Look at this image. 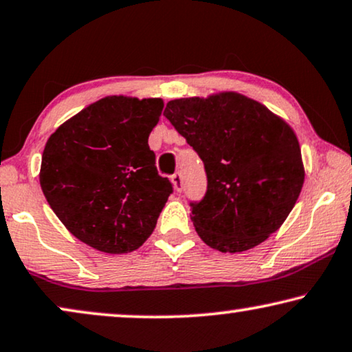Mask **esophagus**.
<instances>
[{
	"label": "esophagus",
	"mask_w": 352,
	"mask_h": 352,
	"mask_svg": "<svg viewBox=\"0 0 352 352\" xmlns=\"http://www.w3.org/2000/svg\"><path fill=\"white\" fill-rule=\"evenodd\" d=\"M182 182H183L182 174H180V172H175V174L172 175V183H174V188L177 191L182 190Z\"/></svg>",
	"instance_id": "esophagus-1"
}]
</instances>
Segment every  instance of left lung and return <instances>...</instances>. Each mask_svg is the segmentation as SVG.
<instances>
[{
    "label": "left lung",
    "mask_w": 352,
    "mask_h": 352,
    "mask_svg": "<svg viewBox=\"0 0 352 352\" xmlns=\"http://www.w3.org/2000/svg\"><path fill=\"white\" fill-rule=\"evenodd\" d=\"M164 116L204 162L207 191L190 206L207 245L236 254L279 230L305 182L298 138L284 120L237 92L177 98Z\"/></svg>",
    "instance_id": "obj_1"
}]
</instances>
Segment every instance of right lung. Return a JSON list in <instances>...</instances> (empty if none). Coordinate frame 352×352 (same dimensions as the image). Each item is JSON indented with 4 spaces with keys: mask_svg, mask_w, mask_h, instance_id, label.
<instances>
[{
    "mask_svg": "<svg viewBox=\"0 0 352 352\" xmlns=\"http://www.w3.org/2000/svg\"><path fill=\"white\" fill-rule=\"evenodd\" d=\"M162 98L105 97L57 129L44 146L39 183L73 236L105 254H127L155 230L174 191L156 169L148 137Z\"/></svg>",
    "mask_w": 352,
    "mask_h": 352,
    "instance_id": "1",
    "label": "right lung"
}]
</instances>
